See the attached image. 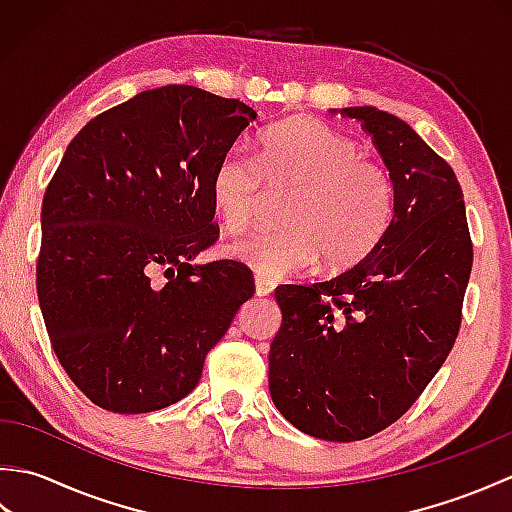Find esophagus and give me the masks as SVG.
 <instances>
[{
	"mask_svg": "<svg viewBox=\"0 0 512 512\" xmlns=\"http://www.w3.org/2000/svg\"><path fill=\"white\" fill-rule=\"evenodd\" d=\"M273 290H275V284L273 281H266V279H255V295L257 297H268V295H273Z\"/></svg>",
	"mask_w": 512,
	"mask_h": 512,
	"instance_id": "esophagus-1",
	"label": "esophagus"
}]
</instances>
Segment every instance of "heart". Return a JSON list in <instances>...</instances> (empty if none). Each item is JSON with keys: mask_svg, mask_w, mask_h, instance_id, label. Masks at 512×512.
<instances>
[{"mask_svg": "<svg viewBox=\"0 0 512 512\" xmlns=\"http://www.w3.org/2000/svg\"><path fill=\"white\" fill-rule=\"evenodd\" d=\"M268 191L288 193L284 231H255L226 248L264 279H284L325 255L332 266L354 264L383 237L394 184L361 145L314 118L281 123L259 140L257 158L228 151L211 178V200L231 233L253 224Z\"/></svg>", "mask_w": 512, "mask_h": 512, "instance_id": "1", "label": "heart"}]
</instances>
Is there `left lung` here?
Returning a JSON list of instances; mask_svg holds the SVG:
<instances>
[{"label": "left lung", "instance_id": "1", "mask_svg": "<svg viewBox=\"0 0 512 512\" xmlns=\"http://www.w3.org/2000/svg\"><path fill=\"white\" fill-rule=\"evenodd\" d=\"M389 171L383 237L345 273L275 290L281 328L268 354L275 407L312 438L365 440L396 422L447 361L473 266L464 195L444 162L398 116L343 107Z\"/></svg>", "mask_w": 512, "mask_h": 512}]
</instances>
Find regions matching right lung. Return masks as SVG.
Segmentation results:
<instances>
[{
    "instance_id": "right-lung-1",
    "label": "right lung",
    "mask_w": 512,
    "mask_h": 512,
    "mask_svg": "<svg viewBox=\"0 0 512 512\" xmlns=\"http://www.w3.org/2000/svg\"><path fill=\"white\" fill-rule=\"evenodd\" d=\"M257 112L193 85L145 90L85 125L41 206L37 295L65 374L94 405L147 413L200 383L255 292L215 244L211 178ZM166 270L165 285L153 275Z\"/></svg>"
}]
</instances>
